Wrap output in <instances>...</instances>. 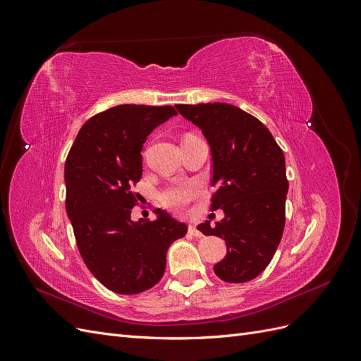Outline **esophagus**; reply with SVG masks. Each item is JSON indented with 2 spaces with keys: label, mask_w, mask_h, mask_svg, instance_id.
I'll return each instance as SVG.
<instances>
[{
  "label": "esophagus",
  "mask_w": 361,
  "mask_h": 361,
  "mask_svg": "<svg viewBox=\"0 0 361 361\" xmlns=\"http://www.w3.org/2000/svg\"><path fill=\"white\" fill-rule=\"evenodd\" d=\"M188 232H190V235H192V236H195V238H202V236H203L202 232L199 231V228L195 227V226H192V224L188 227Z\"/></svg>",
  "instance_id": "34e87169"
}]
</instances>
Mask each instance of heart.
Returning <instances> with one entry per match:
<instances>
[{
  "mask_svg": "<svg viewBox=\"0 0 361 361\" xmlns=\"http://www.w3.org/2000/svg\"><path fill=\"white\" fill-rule=\"evenodd\" d=\"M200 194V187L197 183L182 182L170 185L169 188L161 192V202L170 209L182 212L197 195Z\"/></svg>",
  "mask_w": 361,
  "mask_h": 361,
  "instance_id": "obj_1",
  "label": "heart"
}]
</instances>
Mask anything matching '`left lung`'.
Masks as SVG:
<instances>
[{
    "instance_id": "obj_1",
    "label": "left lung",
    "mask_w": 361,
    "mask_h": 361,
    "mask_svg": "<svg viewBox=\"0 0 361 361\" xmlns=\"http://www.w3.org/2000/svg\"><path fill=\"white\" fill-rule=\"evenodd\" d=\"M202 129L212 155V211L224 218L197 226L206 236L223 238L226 257L214 265L227 283L257 277L274 256L285 228L289 183L283 150L268 128L241 108L214 102L176 105Z\"/></svg>"
}]
</instances>
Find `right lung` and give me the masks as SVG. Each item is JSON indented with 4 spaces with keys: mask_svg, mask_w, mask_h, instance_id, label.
<instances>
[{
    "mask_svg": "<svg viewBox=\"0 0 361 361\" xmlns=\"http://www.w3.org/2000/svg\"><path fill=\"white\" fill-rule=\"evenodd\" d=\"M176 116L174 108L117 105L87 120L64 166L66 212L80 255L92 274L116 293L155 286L166 271L169 247L188 227L161 209L157 220L133 221L143 174L147 135Z\"/></svg>",
    "mask_w": 361,
    "mask_h": 361,
    "instance_id": "obj_1",
    "label": "right lung"
}]
</instances>
